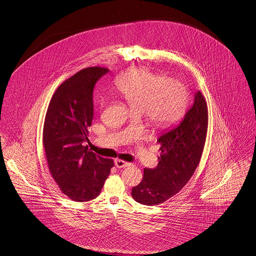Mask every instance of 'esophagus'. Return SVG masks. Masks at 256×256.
Wrapping results in <instances>:
<instances>
[{"label":"esophagus","instance_id":"34e87169","mask_svg":"<svg viewBox=\"0 0 256 256\" xmlns=\"http://www.w3.org/2000/svg\"><path fill=\"white\" fill-rule=\"evenodd\" d=\"M115 165H116L117 168H126V167L130 166L132 164H130V162L124 161L122 159H116V160H115Z\"/></svg>","mask_w":256,"mask_h":256}]
</instances>
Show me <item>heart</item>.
Segmentation results:
<instances>
[{
	"instance_id": "obj_1",
	"label": "heart",
	"mask_w": 256,
	"mask_h": 256,
	"mask_svg": "<svg viewBox=\"0 0 256 256\" xmlns=\"http://www.w3.org/2000/svg\"><path fill=\"white\" fill-rule=\"evenodd\" d=\"M115 87L136 113H144L158 126L178 122L187 102L186 91L178 82L146 68H135L122 74ZM100 106L104 98L98 100Z\"/></svg>"
}]
</instances>
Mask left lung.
I'll return each instance as SVG.
<instances>
[{
  "label": "left lung",
  "instance_id": "left-lung-1",
  "mask_svg": "<svg viewBox=\"0 0 256 256\" xmlns=\"http://www.w3.org/2000/svg\"><path fill=\"white\" fill-rule=\"evenodd\" d=\"M208 126L206 102L200 91L182 120L158 139L161 154L154 169L144 170L142 182L132 188L137 202L158 206L178 193L200 163Z\"/></svg>",
  "mask_w": 256,
  "mask_h": 256
}]
</instances>
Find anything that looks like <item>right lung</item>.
<instances>
[{"label": "right lung", "instance_id": "1", "mask_svg": "<svg viewBox=\"0 0 256 256\" xmlns=\"http://www.w3.org/2000/svg\"><path fill=\"white\" fill-rule=\"evenodd\" d=\"M110 70L88 67L62 82L50 102L43 145L50 172L62 193L74 202L97 198L114 166L88 150V128L94 113L93 90Z\"/></svg>", "mask_w": 256, "mask_h": 256}]
</instances>
